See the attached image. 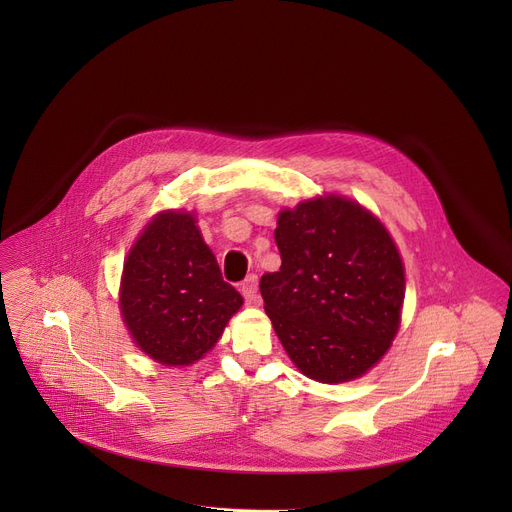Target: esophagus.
Wrapping results in <instances>:
<instances>
[{
	"label": "esophagus",
	"instance_id": "esophagus-1",
	"mask_svg": "<svg viewBox=\"0 0 512 512\" xmlns=\"http://www.w3.org/2000/svg\"><path fill=\"white\" fill-rule=\"evenodd\" d=\"M241 294H243L247 304H257L259 302V287H257V277L255 275L245 279V283L241 287Z\"/></svg>",
	"mask_w": 512,
	"mask_h": 512
}]
</instances>
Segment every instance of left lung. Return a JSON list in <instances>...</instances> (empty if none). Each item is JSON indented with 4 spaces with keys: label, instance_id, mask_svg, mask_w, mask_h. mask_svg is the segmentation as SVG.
Here are the masks:
<instances>
[{
    "label": "left lung",
    "instance_id": "8db88e82",
    "mask_svg": "<svg viewBox=\"0 0 512 512\" xmlns=\"http://www.w3.org/2000/svg\"><path fill=\"white\" fill-rule=\"evenodd\" d=\"M279 271L259 281L265 312L296 367L320 383L362 377L401 322L405 267L379 218L342 196L277 216Z\"/></svg>",
    "mask_w": 512,
    "mask_h": 512
}]
</instances>
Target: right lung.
I'll return each instance as SVG.
<instances>
[{
  "label": "right lung",
  "mask_w": 512,
  "mask_h": 512,
  "mask_svg": "<svg viewBox=\"0 0 512 512\" xmlns=\"http://www.w3.org/2000/svg\"><path fill=\"white\" fill-rule=\"evenodd\" d=\"M241 306L194 214H156L123 265L119 308L133 342L166 367H186L218 342Z\"/></svg>",
  "instance_id": "add662e5"
}]
</instances>
